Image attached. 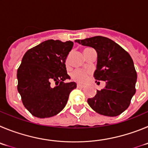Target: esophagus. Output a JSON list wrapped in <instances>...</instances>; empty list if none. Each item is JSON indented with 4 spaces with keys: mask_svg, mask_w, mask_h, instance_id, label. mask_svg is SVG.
Instances as JSON below:
<instances>
[{
    "mask_svg": "<svg viewBox=\"0 0 148 148\" xmlns=\"http://www.w3.org/2000/svg\"><path fill=\"white\" fill-rule=\"evenodd\" d=\"M77 88H83L84 86H83V85H82V84H79V83H78L77 85Z\"/></svg>",
    "mask_w": 148,
    "mask_h": 148,
    "instance_id": "34e87169",
    "label": "esophagus"
}]
</instances>
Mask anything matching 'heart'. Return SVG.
<instances>
[{
	"mask_svg": "<svg viewBox=\"0 0 148 148\" xmlns=\"http://www.w3.org/2000/svg\"><path fill=\"white\" fill-rule=\"evenodd\" d=\"M88 49H86L85 50ZM84 50V51H85ZM89 71L86 70H82V69H75L71 72V78L74 80L77 81L79 82H85L87 81L88 78Z\"/></svg>",
	"mask_w": 148,
	"mask_h": 148,
	"instance_id": "1",
	"label": "heart"
}]
</instances>
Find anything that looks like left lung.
Segmentation results:
<instances>
[{
  "mask_svg": "<svg viewBox=\"0 0 148 148\" xmlns=\"http://www.w3.org/2000/svg\"><path fill=\"white\" fill-rule=\"evenodd\" d=\"M75 41L97 51V65L94 77L97 81L106 82V87L97 90L95 97L88 99V105L102 115L116 116L121 114L129 107L136 93L137 74L131 57L112 40L102 36Z\"/></svg>",
  "mask_w": 148,
  "mask_h": 148,
  "instance_id": "8db88e82",
  "label": "left lung"
}]
</instances>
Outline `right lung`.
Returning <instances> with one entry per match:
<instances>
[{
	"mask_svg": "<svg viewBox=\"0 0 148 148\" xmlns=\"http://www.w3.org/2000/svg\"><path fill=\"white\" fill-rule=\"evenodd\" d=\"M73 45L72 41L49 40L23 57L17 72L18 90L23 106L34 116L48 118L59 114L77 88L74 82H63L70 78L65 62Z\"/></svg>",
	"mask_w": 148,
	"mask_h": 148,
	"instance_id": "add662e5",
	"label": "right lung"
}]
</instances>
